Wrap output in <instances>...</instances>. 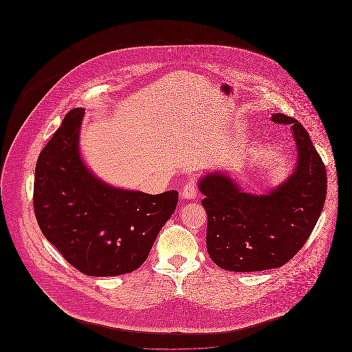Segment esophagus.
Segmentation results:
<instances>
[{"mask_svg": "<svg viewBox=\"0 0 352 352\" xmlns=\"http://www.w3.org/2000/svg\"><path fill=\"white\" fill-rule=\"evenodd\" d=\"M197 197H198V190H197L195 182L190 181L188 184H186L184 190H182V199H184V201H192Z\"/></svg>", "mask_w": 352, "mask_h": 352, "instance_id": "esophagus-1", "label": "esophagus"}]
</instances>
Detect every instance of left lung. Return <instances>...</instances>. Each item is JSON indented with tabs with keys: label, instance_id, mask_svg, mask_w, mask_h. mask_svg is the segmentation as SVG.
Masks as SVG:
<instances>
[{
	"label": "left lung",
	"instance_id": "1",
	"mask_svg": "<svg viewBox=\"0 0 352 352\" xmlns=\"http://www.w3.org/2000/svg\"><path fill=\"white\" fill-rule=\"evenodd\" d=\"M270 120L292 126L297 148L296 168L283 184L256 195L244 192L226 171H211L198 182L207 212V251L226 270L283 267L303 247L324 204L326 168L310 135L283 113H273Z\"/></svg>",
	"mask_w": 352,
	"mask_h": 352
}]
</instances>
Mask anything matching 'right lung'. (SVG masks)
Returning a JSON list of instances; mask_svg holds the SVG:
<instances>
[{
    "label": "right lung",
    "mask_w": 352,
    "mask_h": 352,
    "mask_svg": "<svg viewBox=\"0 0 352 352\" xmlns=\"http://www.w3.org/2000/svg\"><path fill=\"white\" fill-rule=\"evenodd\" d=\"M83 108L69 111L41 151L34 211L45 237L87 276L131 273L148 258L178 203V191L151 195L105 184L79 149Z\"/></svg>",
    "instance_id": "obj_1"
}]
</instances>
